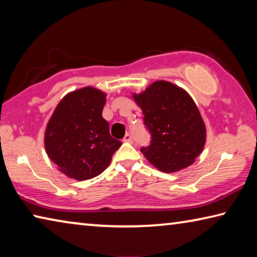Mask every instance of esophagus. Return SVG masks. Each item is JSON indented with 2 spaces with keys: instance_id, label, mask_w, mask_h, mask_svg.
<instances>
[{
  "instance_id": "1",
  "label": "esophagus",
  "mask_w": 257,
  "mask_h": 257,
  "mask_svg": "<svg viewBox=\"0 0 257 257\" xmlns=\"http://www.w3.org/2000/svg\"><path fill=\"white\" fill-rule=\"evenodd\" d=\"M133 141H134V138L132 136V134H125V136L123 138V142H125V143H133Z\"/></svg>"
}]
</instances>
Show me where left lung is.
Returning <instances> with one entry per match:
<instances>
[{
    "instance_id": "1",
    "label": "left lung",
    "mask_w": 257,
    "mask_h": 257,
    "mask_svg": "<svg viewBox=\"0 0 257 257\" xmlns=\"http://www.w3.org/2000/svg\"><path fill=\"white\" fill-rule=\"evenodd\" d=\"M152 135L141 152L165 173L180 171L195 162L206 142V128L194 99L181 87L158 80L144 92L133 94Z\"/></svg>"
}]
</instances>
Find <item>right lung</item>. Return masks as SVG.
Segmentation results:
<instances>
[{
  "mask_svg": "<svg viewBox=\"0 0 257 257\" xmlns=\"http://www.w3.org/2000/svg\"><path fill=\"white\" fill-rule=\"evenodd\" d=\"M105 102L106 94L92 86L73 90L47 122L45 151L68 178L82 181L101 175L121 146L102 116Z\"/></svg>",
  "mask_w": 257,
  "mask_h": 257,
  "instance_id": "right-lung-1",
  "label": "right lung"
}]
</instances>
